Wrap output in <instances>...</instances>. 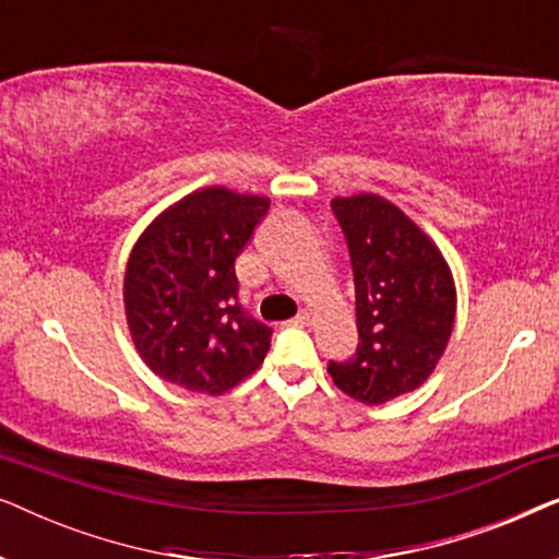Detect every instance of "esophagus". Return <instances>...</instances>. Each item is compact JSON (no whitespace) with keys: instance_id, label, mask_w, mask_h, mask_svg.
Wrapping results in <instances>:
<instances>
[{"instance_id":"1","label":"esophagus","mask_w":559,"mask_h":559,"mask_svg":"<svg viewBox=\"0 0 559 559\" xmlns=\"http://www.w3.org/2000/svg\"><path fill=\"white\" fill-rule=\"evenodd\" d=\"M289 325H310V312H300V316L289 320Z\"/></svg>"}]
</instances>
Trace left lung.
<instances>
[{"label": "left lung", "instance_id": "left-lung-1", "mask_svg": "<svg viewBox=\"0 0 559 559\" xmlns=\"http://www.w3.org/2000/svg\"><path fill=\"white\" fill-rule=\"evenodd\" d=\"M331 205L354 266L358 348L328 373L373 407L432 377L455 325V280L432 236L384 195H335Z\"/></svg>", "mask_w": 559, "mask_h": 559}]
</instances>
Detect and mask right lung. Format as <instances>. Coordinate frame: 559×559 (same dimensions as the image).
Here are the masks:
<instances>
[{"instance_id":"1","label":"right lung","mask_w":559,"mask_h":559,"mask_svg":"<svg viewBox=\"0 0 559 559\" xmlns=\"http://www.w3.org/2000/svg\"><path fill=\"white\" fill-rule=\"evenodd\" d=\"M266 213V195L205 186L157 213L134 241L124 316L155 377L218 396L262 366L272 331L236 302L234 264Z\"/></svg>"}]
</instances>
